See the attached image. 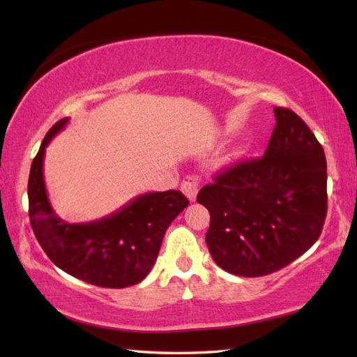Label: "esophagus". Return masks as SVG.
Returning a JSON list of instances; mask_svg holds the SVG:
<instances>
[{"label": "esophagus", "mask_w": 357, "mask_h": 357, "mask_svg": "<svg viewBox=\"0 0 357 357\" xmlns=\"http://www.w3.org/2000/svg\"><path fill=\"white\" fill-rule=\"evenodd\" d=\"M199 188H201V181L196 178V176H187L183 184H181V190L187 196V199L190 202L196 201V196L199 193Z\"/></svg>", "instance_id": "1"}]
</instances>
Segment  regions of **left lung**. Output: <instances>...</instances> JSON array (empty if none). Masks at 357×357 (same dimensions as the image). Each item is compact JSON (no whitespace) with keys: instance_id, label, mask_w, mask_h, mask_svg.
Listing matches in <instances>:
<instances>
[{"instance_id":"left-lung-1","label":"left lung","mask_w":357,"mask_h":357,"mask_svg":"<svg viewBox=\"0 0 357 357\" xmlns=\"http://www.w3.org/2000/svg\"><path fill=\"white\" fill-rule=\"evenodd\" d=\"M273 112L276 127L264 156L216 174L198 193L210 211V255L236 276L287 267L321 236L327 216L322 146L294 112Z\"/></svg>"}]
</instances>
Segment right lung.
Segmentation results:
<instances>
[{"instance_id":"1","label":"right lung","mask_w":357,"mask_h":357,"mask_svg":"<svg viewBox=\"0 0 357 357\" xmlns=\"http://www.w3.org/2000/svg\"><path fill=\"white\" fill-rule=\"evenodd\" d=\"M69 124L59 119L45 135L29 174V216L40 245L58 268L87 284L124 288L141 282L158 257L165 230L188 199L178 190L136 196L112 215L69 224L52 208L44 183L45 149Z\"/></svg>"}]
</instances>
